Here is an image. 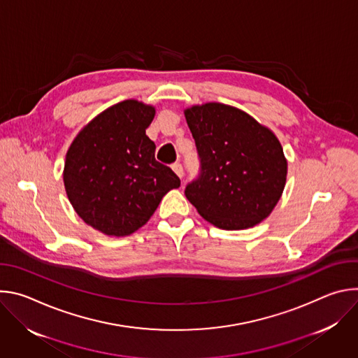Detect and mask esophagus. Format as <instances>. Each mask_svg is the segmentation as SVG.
Segmentation results:
<instances>
[{
    "label": "esophagus",
    "mask_w": 358,
    "mask_h": 358,
    "mask_svg": "<svg viewBox=\"0 0 358 358\" xmlns=\"http://www.w3.org/2000/svg\"><path fill=\"white\" fill-rule=\"evenodd\" d=\"M171 169H173V171H174L180 178H182V176H184V170H182V166H181L180 163H174V164L171 166Z\"/></svg>",
    "instance_id": "esophagus-1"
}]
</instances>
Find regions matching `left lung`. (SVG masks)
<instances>
[{
    "label": "left lung",
    "instance_id": "8db88e82",
    "mask_svg": "<svg viewBox=\"0 0 358 358\" xmlns=\"http://www.w3.org/2000/svg\"><path fill=\"white\" fill-rule=\"evenodd\" d=\"M199 176L185 187L198 214L221 229L264 221L282 196L287 162L278 137L248 113L222 103L184 112Z\"/></svg>",
    "mask_w": 358,
    "mask_h": 358
}]
</instances>
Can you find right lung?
Returning a JSON list of instances; mask_svg holds the SVG:
<instances>
[{"label": "right lung", "mask_w": 358, "mask_h": 358, "mask_svg": "<svg viewBox=\"0 0 358 358\" xmlns=\"http://www.w3.org/2000/svg\"><path fill=\"white\" fill-rule=\"evenodd\" d=\"M156 109L129 99L87 123L72 141L64 184L76 214L109 236L141 228L162 198L180 187L176 173L155 157L145 129Z\"/></svg>", "instance_id": "right-lung-1"}]
</instances>
